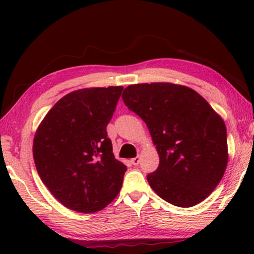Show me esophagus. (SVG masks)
I'll return each mask as SVG.
<instances>
[{
  "mask_svg": "<svg viewBox=\"0 0 254 254\" xmlns=\"http://www.w3.org/2000/svg\"><path fill=\"white\" fill-rule=\"evenodd\" d=\"M130 162L133 165H138V163H140V156H136V157L131 158Z\"/></svg>",
  "mask_w": 254,
  "mask_h": 254,
  "instance_id": "obj_1",
  "label": "esophagus"
}]
</instances>
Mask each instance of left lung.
Segmentation results:
<instances>
[{
    "label": "left lung",
    "instance_id": "obj_1",
    "mask_svg": "<svg viewBox=\"0 0 254 254\" xmlns=\"http://www.w3.org/2000/svg\"><path fill=\"white\" fill-rule=\"evenodd\" d=\"M123 100L147 125L159 155L147 176L151 189L184 208L210 195L227 169L228 143L224 121L207 100L172 83L129 85Z\"/></svg>",
    "mask_w": 254,
    "mask_h": 254
}]
</instances>
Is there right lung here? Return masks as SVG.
I'll return each instance as SVG.
<instances>
[{"mask_svg": "<svg viewBox=\"0 0 254 254\" xmlns=\"http://www.w3.org/2000/svg\"><path fill=\"white\" fill-rule=\"evenodd\" d=\"M123 86L72 91L59 100L38 127L33 158L41 180L69 209L102 210L116 199L126 165L117 161L106 126Z\"/></svg>", "mask_w": 254, "mask_h": 254, "instance_id": "add662e5", "label": "right lung"}]
</instances>
